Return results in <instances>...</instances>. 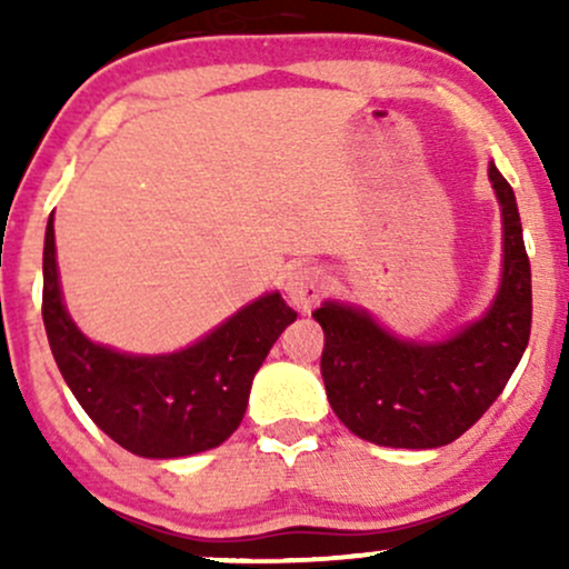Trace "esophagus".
Listing matches in <instances>:
<instances>
[{
  "instance_id": "34e87169",
  "label": "esophagus",
  "mask_w": 569,
  "mask_h": 569,
  "mask_svg": "<svg viewBox=\"0 0 569 569\" xmlns=\"http://www.w3.org/2000/svg\"><path fill=\"white\" fill-rule=\"evenodd\" d=\"M323 272L318 267L299 264L286 278V297L297 310L310 312L318 305V299L323 297Z\"/></svg>"
}]
</instances>
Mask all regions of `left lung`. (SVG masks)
<instances>
[{
  "label": "left lung",
  "instance_id": "1",
  "mask_svg": "<svg viewBox=\"0 0 569 569\" xmlns=\"http://www.w3.org/2000/svg\"><path fill=\"white\" fill-rule=\"evenodd\" d=\"M502 211V280L485 318L443 342H409L358 307L312 312L326 345L321 375L331 409L380 447L433 449L460 439L492 407L530 342L532 276L513 189L489 162Z\"/></svg>",
  "mask_w": 569,
  "mask_h": 569
}]
</instances>
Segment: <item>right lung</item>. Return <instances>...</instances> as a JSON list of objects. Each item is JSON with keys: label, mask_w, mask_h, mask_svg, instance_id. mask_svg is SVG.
I'll use <instances>...</instances> for the list:
<instances>
[{"label": "right lung", "mask_w": 569, "mask_h": 569, "mask_svg": "<svg viewBox=\"0 0 569 569\" xmlns=\"http://www.w3.org/2000/svg\"><path fill=\"white\" fill-rule=\"evenodd\" d=\"M42 278L44 331L71 393L109 439L152 460L198 455L230 439L246 415L253 375L297 321L276 291L168 356H130L90 342L63 307L53 217L44 232Z\"/></svg>", "instance_id": "add662e5"}]
</instances>
